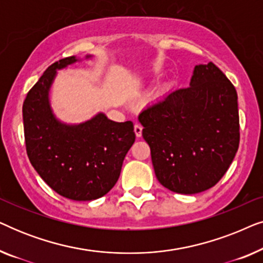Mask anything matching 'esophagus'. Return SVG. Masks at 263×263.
Segmentation results:
<instances>
[{"label":"esophagus","mask_w":263,"mask_h":263,"mask_svg":"<svg viewBox=\"0 0 263 263\" xmlns=\"http://www.w3.org/2000/svg\"><path fill=\"white\" fill-rule=\"evenodd\" d=\"M134 132H135V135L138 136V138H141V135H142V125L139 124V123H136L134 125Z\"/></svg>","instance_id":"34e87169"}]
</instances>
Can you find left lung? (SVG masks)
<instances>
[{
  "instance_id": "obj_1",
  "label": "left lung",
  "mask_w": 263,
  "mask_h": 263,
  "mask_svg": "<svg viewBox=\"0 0 263 263\" xmlns=\"http://www.w3.org/2000/svg\"><path fill=\"white\" fill-rule=\"evenodd\" d=\"M139 121L158 181L178 194L214 186L239 146L236 88L213 62L196 66L189 87L151 104Z\"/></svg>"
}]
</instances>
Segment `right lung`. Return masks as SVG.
Listing matches in <instances>:
<instances>
[{"label":"right lung","mask_w":263,"mask_h":263,"mask_svg":"<svg viewBox=\"0 0 263 263\" xmlns=\"http://www.w3.org/2000/svg\"><path fill=\"white\" fill-rule=\"evenodd\" d=\"M77 61L70 56L52 63L28 91L23 105L25 143L32 166L50 188L67 199L91 201L116 184L135 133L132 121L118 123L103 114L79 125L53 117L48 95L56 69Z\"/></svg>","instance_id":"add662e5"}]
</instances>
